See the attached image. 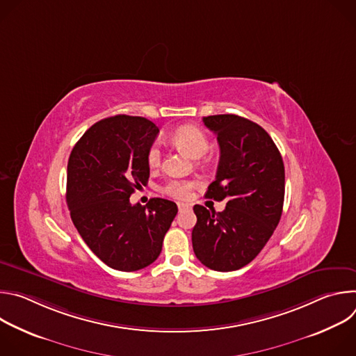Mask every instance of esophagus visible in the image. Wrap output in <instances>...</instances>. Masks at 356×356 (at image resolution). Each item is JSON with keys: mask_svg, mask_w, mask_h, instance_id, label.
I'll list each match as a JSON object with an SVG mask.
<instances>
[{"mask_svg": "<svg viewBox=\"0 0 356 356\" xmlns=\"http://www.w3.org/2000/svg\"><path fill=\"white\" fill-rule=\"evenodd\" d=\"M177 207H179V211H183V210H186V209H190V206L186 204V202H179Z\"/></svg>", "mask_w": 356, "mask_h": 356, "instance_id": "1", "label": "esophagus"}]
</instances>
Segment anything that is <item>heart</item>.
Returning <instances> with one entry per match:
<instances>
[{
	"label": "heart",
	"instance_id": "b5f03b06",
	"mask_svg": "<svg viewBox=\"0 0 356 356\" xmlns=\"http://www.w3.org/2000/svg\"><path fill=\"white\" fill-rule=\"evenodd\" d=\"M172 142L176 146H179L181 150H184L188 156H191L194 159L204 156L209 150V139H207L206 134L201 129H198L197 127H191V125H186V127L176 129L172 135ZM146 161L150 168H155L159 165L161 149H159L158 143L150 145V147L147 149ZM194 186L195 184L193 181H187V180H169L165 184L163 191L175 198L184 200L190 195Z\"/></svg>",
	"mask_w": 356,
	"mask_h": 356
}]
</instances>
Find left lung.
Returning <instances> with one entry per match:
<instances>
[{"instance_id": "obj_1", "label": "left lung", "mask_w": 356, "mask_h": 356, "mask_svg": "<svg viewBox=\"0 0 356 356\" xmlns=\"http://www.w3.org/2000/svg\"><path fill=\"white\" fill-rule=\"evenodd\" d=\"M217 135L221 156L206 197L225 200L221 213L195 204L191 232L197 259L218 272L252 262L277 227L284 201V165L269 134L234 114L202 118Z\"/></svg>"}]
</instances>
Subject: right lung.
<instances>
[{
	"instance_id": "right-lung-1",
	"label": "right lung",
	"mask_w": 356,
	"mask_h": 356,
	"mask_svg": "<svg viewBox=\"0 0 356 356\" xmlns=\"http://www.w3.org/2000/svg\"><path fill=\"white\" fill-rule=\"evenodd\" d=\"M159 128L146 118L115 115L95 122L74 145L66 201L87 246L107 266L135 272L154 264L177 214L176 202L129 197L147 183V149Z\"/></svg>"
}]
</instances>
